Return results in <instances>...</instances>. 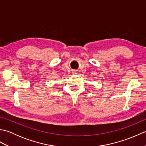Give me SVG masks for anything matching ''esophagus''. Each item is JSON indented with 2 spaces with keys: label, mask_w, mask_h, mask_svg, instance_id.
Listing matches in <instances>:
<instances>
[{
  "label": "esophagus",
  "mask_w": 146,
  "mask_h": 146,
  "mask_svg": "<svg viewBox=\"0 0 146 146\" xmlns=\"http://www.w3.org/2000/svg\"><path fill=\"white\" fill-rule=\"evenodd\" d=\"M73 73H75V71H73Z\"/></svg>",
  "instance_id": "obj_1"
}]
</instances>
